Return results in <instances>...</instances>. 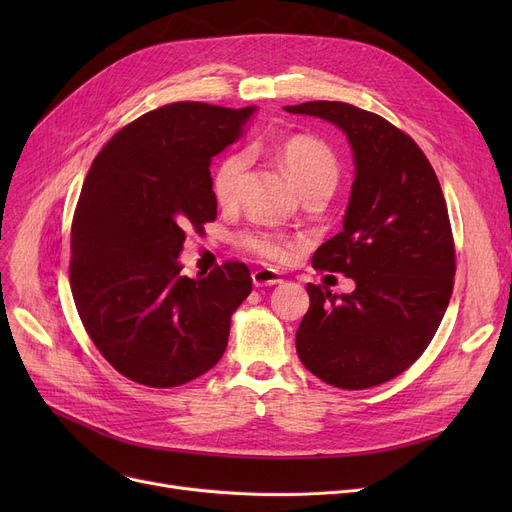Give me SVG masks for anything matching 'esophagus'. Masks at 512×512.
<instances>
[{"mask_svg":"<svg viewBox=\"0 0 512 512\" xmlns=\"http://www.w3.org/2000/svg\"><path fill=\"white\" fill-rule=\"evenodd\" d=\"M255 286H276L282 282V276L276 270H270V267H263V270H255L251 274Z\"/></svg>","mask_w":512,"mask_h":512,"instance_id":"1","label":"esophagus"}]
</instances>
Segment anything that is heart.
<instances>
[{
    "label": "heart",
    "instance_id": "b5f03b06",
    "mask_svg": "<svg viewBox=\"0 0 512 512\" xmlns=\"http://www.w3.org/2000/svg\"><path fill=\"white\" fill-rule=\"evenodd\" d=\"M276 157L286 176L299 188L303 197L332 193L340 178V164L334 151L319 139L307 134H294L278 143ZM247 151H232L220 159L211 174V193L222 207H230L238 199L242 174L249 168ZM240 245L267 261H288L292 245L280 234L267 230H251L240 236Z\"/></svg>",
    "mask_w": 512,
    "mask_h": 512
}]
</instances>
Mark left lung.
<instances>
[{
	"instance_id": "1",
	"label": "left lung",
	"mask_w": 512,
	"mask_h": 512,
	"mask_svg": "<svg viewBox=\"0 0 512 512\" xmlns=\"http://www.w3.org/2000/svg\"><path fill=\"white\" fill-rule=\"evenodd\" d=\"M284 110L340 128L355 161L342 230L313 255L315 270L353 278L355 290L307 286L299 359L342 390L384 384L423 355L452 294L454 242L438 176L409 134L378 114L342 101Z\"/></svg>"
}]
</instances>
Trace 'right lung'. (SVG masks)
<instances>
[{
    "instance_id": "1",
    "label": "right lung",
    "mask_w": 512,
    "mask_h": 512,
    "mask_svg": "<svg viewBox=\"0 0 512 512\" xmlns=\"http://www.w3.org/2000/svg\"><path fill=\"white\" fill-rule=\"evenodd\" d=\"M257 107L178 101L143 114L93 159L72 220L70 286L110 365L151 388L191 382L226 351L253 280L228 261L182 276L186 230L218 215L211 159L245 134Z\"/></svg>"
}]
</instances>
